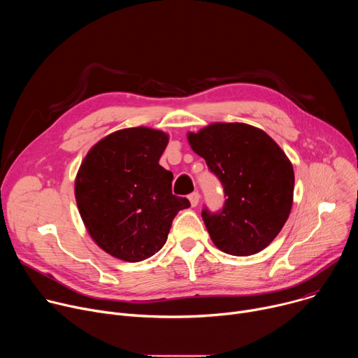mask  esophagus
<instances>
[{
	"label": "esophagus",
	"mask_w": 358,
	"mask_h": 358,
	"mask_svg": "<svg viewBox=\"0 0 358 358\" xmlns=\"http://www.w3.org/2000/svg\"><path fill=\"white\" fill-rule=\"evenodd\" d=\"M199 198H201V195H199V192H198V191H195V192H192V194H189V195H188V199H189V202H191V206H192V207H196V206H198Z\"/></svg>",
	"instance_id": "1"
}]
</instances>
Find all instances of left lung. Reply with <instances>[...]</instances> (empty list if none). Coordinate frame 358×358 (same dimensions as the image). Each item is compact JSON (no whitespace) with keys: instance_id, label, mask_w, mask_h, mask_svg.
Wrapping results in <instances>:
<instances>
[{"instance_id":"left-lung-1","label":"left lung","mask_w":358,"mask_h":358,"mask_svg":"<svg viewBox=\"0 0 358 358\" xmlns=\"http://www.w3.org/2000/svg\"><path fill=\"white\" fill-rule=\"evenodd\" d=\"M225 192L221 211L202 210L214 245L234 257L265 249L289 218L294 173L285 151L264 130L245 123H213L188 133Z\"/></svg>"}]
</instances>
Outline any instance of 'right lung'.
<instances>
[{
  "instance_id": "1",
  "label": "right lung",
  "mask_w": 358,
  "mask_h": 358,
  "mask_svg": "<svg viewBox=\"0 0 358 358\" xmlns=\"http://www.w3.org/2000/svg\"><path fill=\"white\" fill-rule=\"evenodd\" d=\"M169 134L150 127L117 130L97 141L75 180L82 221L99 248L126 262L159 252L178 211L191 207L173 195V173L159 160Z\"/></svg>"
}]
</instances>
